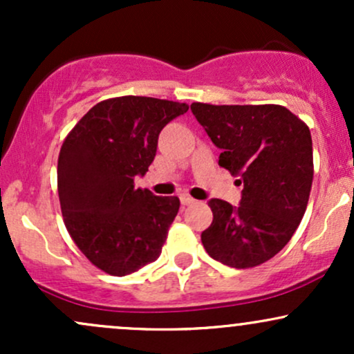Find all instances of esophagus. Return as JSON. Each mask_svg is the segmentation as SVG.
<instances>
[{"mask_svg":"<svg viewBox=\"0 0 354 354\" xmlns=\"http://www.w3.org/2000/svg\"><path fill=\"white\" fill-rule=\"evenodd\" d=\"M180 200H181V205H191V203H194V198H191L188 193L180 194Z\"/></svg>","mask_w":354,"mask_h":354,"instance_id":"esophagus-1","label":"esophagus"}]
</instances>
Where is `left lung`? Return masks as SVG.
Wrapping results in <instances>:
<instances>
[{"label":"left lung","mask_w":354,"mask_h":354,"mask_svg":"<svg viewBox=\"0 0 354 354\" xmlns=\"http://www.w3.org/2000/svg\"><path fill=\"white\" fill-rule=\"evenodd\" d=\"M191 111L214 145L219 166L239 176L241 205L211 200L213 223L201 233L206 253L246 270L286 246L306 211L313 185L308 124L279 104L193 103Z\"/></svg>","instance_id":"obj_1"}]
</instances>
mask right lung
Segmentation results:
<instances>
[{
  "label": "right lung",
  "instance_id": "1",
  "mask_svg": "<svg viewBox=\"0 0 354 354\" xmlns=\"http://www.w3.org/2000/svg\"><path fill=\"white\" fill-rule=\"evenodd\" d=\"M188 108L178 101L118 96L95 104L64 138L58 156L64 226L104 273H135L160 256L180 198L135 188V178L153 163L161 129Z\"/></svg>",
  "mask_w": 354,
  "mask_h": 354
}]
</instances>
